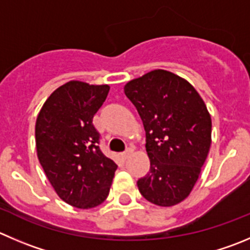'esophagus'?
I'll return each instance as SVG.
<instances>
[{
	"instance_id": "34e87169",
	"label": "esophagus",
	"mask_w": 250,
	"mask_h": 250,
	"mask_svg": "<svg viewBox=\"0 0 250 250\" xmlns=\"http://www.w3.org/2000/svg\"><path fill=\"white\" fill-rule=\"evenodd\" d=\"M134 151H135V149L132 148V147H129V148H127L126 151L123 152V153H121V156H123V158H127V157L131 156V154L134 153Z\"/></svg>"
}]
</instances>
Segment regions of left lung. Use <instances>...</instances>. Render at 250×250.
Returning a JSON list of instances; mask_svg holds the SVG:
<instances>
[{
  "label": "left lung",
  "instance_id": "1",
  "mask_svg": "<svg viewBox=\"0 0 250 250\" xmlns=\"http://www.w3.org/2000/svg\"><path fill=\"white\" fill-rule=\"evenodd\" d=\"M146 131L151 168L137 180L149 203L169 208L188 198L198 182L211 146V115L185 78L153 70L124 87Z\"/></svg>",
  "mask_w": 250,
  "mask_h": 250
}]
</instances>
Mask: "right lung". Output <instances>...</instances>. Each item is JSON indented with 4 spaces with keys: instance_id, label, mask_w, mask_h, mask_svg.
I'll list each match as a JSON object with an SVG mask.
<instances>
[{
    "instance_id": "1",
    "label": "right lung",
    "mask_w": 250,
    "mask_h": 250,
    "mask_svg": "<svg viewBox=\"0 0 250 250\" xmlns=\"http://www.w3.org/2000/svg\"><path fill=\"white\" fill-rule=\"evenodd\" d=\"M109 89L70 81L50 94L35 123L37 154L50 184L61 200L83 210L108 198L118 168L99 148L92 123Z\"/></svg>"
}]
</instances>
